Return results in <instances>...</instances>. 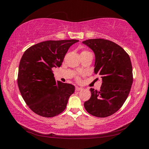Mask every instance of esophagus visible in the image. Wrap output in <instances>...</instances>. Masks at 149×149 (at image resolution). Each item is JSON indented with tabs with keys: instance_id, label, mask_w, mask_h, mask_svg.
I'll use <instances>...</instances> for the list:
<instances>
[{
	"instance_id": "esophagus-1",
	"label": "esophagus",
	"mask_w": 149,
	"mask_h": 149,
	"mask_svg": "<svg viewBox=\"0 0 149 149\" xmlns=\"http://www.w3.org/2000/svg\"><path fill=\"white\" fill-rule=\"evenodd\" d=\"M81 90H82V88L79 87H75V91H81Z\"/></svg>"
}]
</instances>
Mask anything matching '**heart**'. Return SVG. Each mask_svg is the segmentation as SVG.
<instances>
[{
	"label": "heart",
	"mask_w": 149,
	"mask_h": 149,
	"mask_svg": "<svg viewBox=\"0 0 149 149\" xmlns=\"http://www.w3.org/2000/svg\"><path fill=\"white\" fill-rule=\"evenodd\" d=\"M89 52H91L88 51V50H83V51L81 52V54H85V53H89ZM77 79H79V77H77Z\"/></svg>",
	"instance_id": "obj_1"
}]
</instances>
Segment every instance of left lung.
<instances>
[{
	"instance_id": "8db88e82",
	"label": "left lung",
	"mask_w": 149,
	"mask_h": 149,
	"mask_svg": "<svg viewBox=\"0 0 149 149\" xmlns=\"http://www.w3.org/2000/svg\"><path fill=\"white\" fill-rule=\"evenodd\" d=\"M83 43L95 52V74L102 79L99 91L90 89L91 96L84 102V107L94 116H110L122 107L132 88L133 78L130 56L109 40L88 39Z\"/></svg>"
}]
</instances>
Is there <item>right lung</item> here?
I'll return each mask as SVG.
<instances>
[{"mask_svg": "<svg viewBox=\"0 0 149 149\" xmlns=\"http://www.w3.org/2000/svg\"><path fill=\"white\" fill-rule=\"evenodd\" d=\"M76 39L43 41L28 48L20 60L17 85L29 108L45 118L60 114L66 108L73 85L56 81L53 68L60 67Z\"/></svg>", "mask_w": 149, "mask_h": 149, "instance_id": "1", "label": "right lung"}]
</instances>
